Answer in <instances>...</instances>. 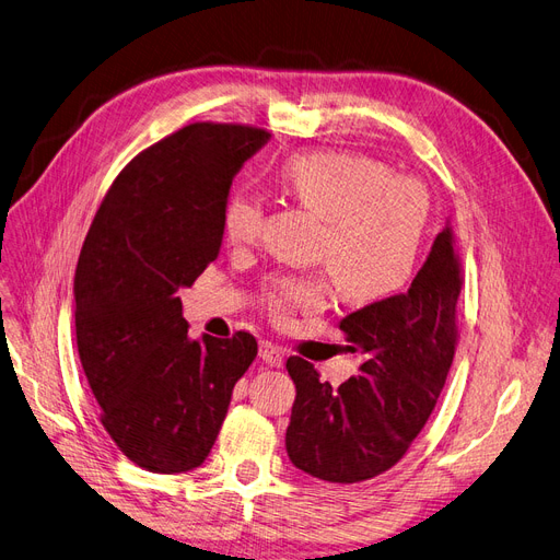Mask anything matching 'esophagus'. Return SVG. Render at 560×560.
<instances>
[{
    "label": "esophagus",
    "instance_id": "esophagus-1",
    "mask_svg": "<svg viewBox=\"0 0 560 560\" xmlns=\"http://www.w3.org/2000/svg\"><path fill=\"white\" fill-rule=\"evenodd\" d=\"M260 360L269 368H281L283 365V353L279 347H275L272 341H260Z\"/></svg>",
    "mask_w": 560,
    "mask_h": 560
}]
</instances>
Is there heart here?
Returning <instances> with one entry per match:
<instances>
[{"label":"heart","instance_id":"heart-1","mask_svg":"<svg viewBox=\"0 0 560 560\" xmlns=\"http://www.w3.org/2000/svg\"><path fill=\"white\" fill-rule=\"evenodd\" d=\"M279 184L323 221L316 260L328 267L337 295L349 304L384 300L407 283L419 258L428 221V192L411 176H390L374 158L347 151H310L288 158ZM262 200L237 190L223 207V234L232 246L260 237ZM328 302L323 277H283L267 293L279 320L295 310Z\"/></svg>","mask_w":560,"mask_h":560}]
</instances>
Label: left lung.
<instances>
[{
    "label": "left lung",
    "mask_w": 560,
    "mask_h": 560,
    "mask_svg": "<svg viewBox=\"0 0 560 560\" xmlns=\"http://www.w3.org/2000/svg\"><path fill=\"white\" fill-rule=\"evenodd\" d=\"M460 265L446 228L409 291L372 302L339 320L363 365L345 384L320 382L312 363L293 355L295 382L288 458L298 470L332 483L386 472L419 435L438 405L456 353Z\"/></svg>",
    "instance_id": "obj_1"
}]
</instances>
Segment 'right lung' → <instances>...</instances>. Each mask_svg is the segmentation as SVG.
<instances>
[{
  "mask_svg": "<svg viewBox=\"0 0 560 560\" xmlns=\"http://www.w3.org/2000/svg\"><path fill=\"white\" fill-rule=\"evenodd\" d=\"M267 139L246 125H186L118 174L83 242L79 358L102 425L149 472L205 463L258 353L248 332L190 339L176 293L219 258L232 178Z\"/></svg>",
  "mask_w": 560,
  "mask_h": 560,
  "instance_id": "right-lung-1",
  "label": "right lung"
}]
</instances>
